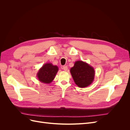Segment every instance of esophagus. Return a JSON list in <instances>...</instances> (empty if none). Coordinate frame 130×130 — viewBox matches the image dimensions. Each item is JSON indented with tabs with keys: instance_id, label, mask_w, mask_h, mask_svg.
Listing matches in <instances>:
<instances>
[{
	"instance_id": "34e87169",
	"label": "esophagus",
	"mask_w": 130,
	"mask_h": 130,
	"mask_svg": "<svg viewBox=\"0 0 130 130\" xmlns=\"http://www.w3.org/2000/svg\"><path fill=\"white\" fill-rule=\"evenodd\" d=\"M62 69H63V70H64V71H67V69H68V67L67 66H63Z\"/></svg>"
}]
</instances>
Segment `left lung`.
<instances>
[{"mask_svg": "<svg viewBox=\"0 0 130 130\" xmlns=\"http://www.w3.org/2000/svg\"><path fill=\"white\" fill-rule=\"evenodd\" d=\"M70 72L75 83L80 88L86 87L91 84L95 76V71L92 67L82 61L75 62Z\"/></svg>", "mask_w": 130, "mask_h": 130, "instance_id": "obj_1", "label": "left lung"}]
</instances>
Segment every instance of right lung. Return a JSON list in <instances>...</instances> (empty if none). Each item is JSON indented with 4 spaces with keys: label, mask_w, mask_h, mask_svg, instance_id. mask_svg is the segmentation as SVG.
Wrapping results in <instances>:
<instances>
[{
    "label": "right lung",
    "mask_w": 130,
    "mask_h": 130,
    "mask_svg": "<svg viewBox=\"0 0 130 130\" xmlns=\"http://www.w3.org/2000/svg\"><path fill=\"white\" fill-rule=\"evenodd\" d=\"M58 70L57 66H53L50 63H45L37 73L38 79L42 83L50 84L54 79Z\"/></svg>",
    "instance_id": "add662e5"
}]
</instances>
